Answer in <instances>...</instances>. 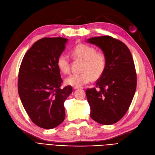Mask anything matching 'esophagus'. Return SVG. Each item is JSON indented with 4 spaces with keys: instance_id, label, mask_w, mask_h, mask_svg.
<instances>
[{
    "instance_id": "obj_1",
    "label": "esophagus",
    "mask_w": 155,
    "mask_h": 155,
    "mask_svg": "<svg viewBox=\"0 0 155 155\" xmlns=\"http://www.w3.org/2000/svg\"><path fill=\"white\" fill-rule=\"evenodd\" d=\"M79 88H81V87H77V86H74L73 87L74 89H79Z\"/></svg>"
}]
</instances>
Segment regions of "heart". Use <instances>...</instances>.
Listing matches in <instances>:
<instances>
[{"mask_svg":"<svg viewBox=\"0 0 155 155\" xmlns=\"http://www.w3.org/2000/svg\"><path fill=\"white\" fill-rule=\"evenodd\" d=\"M72 56L84 61L83 73H73L67 77L65 82L71 86L82 87L91 82L93 77L101 76L106 66V57L101 51H97L95 48L87 44H78L71 51ZM59 70L64 74L70 72L69 60L66 54H61L57 61Z\"/></svg>","mask_w":155,"mask_h":155,"instance_id":"obj_1","label":"heart"}]
</instances>
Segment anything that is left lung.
<instances>
[{
    "label": "left lung",
    "mask_w": 155,
    "mask_h": 155,
    "mask_svg": "<svg viewBox=\"0 0 155 155\" xmlns=\"http://www.w3.org/2000/svg\"><path fill=\"white\" fill-rule=\"evenodd\" d=\"M86 42L99 47L106 57V68L96 87L86 90L90 116L99 124L111 125L126 113L135 93L133 59L126 45L110 36L91 37Z\"/></svg>",
    "instance_id": "left-lung-1"
}]
</instances>
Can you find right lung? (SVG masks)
Wrapping results in <instances>:
<instances>
[{
  "mask_svg": "<svg viewBox=\"0 0 155 155\" xmlns=\"http://www.w3.org/2000/svg\"><path fill=\"white\" fill-rule=\"evenodd\" d=\"M68 41L62 37L38 40L25 54L20 67V98L32 122L44 129L54 128L64 120V103L73 92L71 86L61 88L62 80L57 65Z\"/></svg>",
  "mask_w": 155,
  "mask_h": 155,
  "instance_id": "1",
  "label": "right lung"
}]
</instances>
